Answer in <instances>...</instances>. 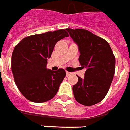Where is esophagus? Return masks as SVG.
I'll return each mask as SVG.
<instances>
[{
	"mask_svg": "<svg viewBox=\"0 0 130 130\" xmlns=\"http://www.w3.org/2000/svg\"><path fill=\"white\" fill-rule=\"evenodd\" d=\"M66 73H67V76H69V75H72V73L69 72V71H67V72H66Z\"/></svg>",
	"mask_w": 130,
	"mask_h": 130,
	"instance_id": "esophagus-1",
	"label": "esophagus"
}]
</instances>
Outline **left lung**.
I'll return each mask as SVG.
<instances>
[{"instance_id":"8db88e82","label":"left lung","mask_w":130,"mask_h":130,"mask_svg":"<svg viewBox=\"0 0 130 130\" xmlns=\"http://www.w3.org/2000/svg\"><path fill=\"white\" fill-rule=\"evenodd\" d=\"M78 47L79 61L86 68L83 78L73 86L75 100L92 106L104 98L113 81L116 59L107 41L85 29H66Z\"/></svg>"}]
</instances>
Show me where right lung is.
Wrapping results in <instances>:
<instances>
[{"instance_id": "add662e5", "label": "right lung", "mask_w": 130, "mask_h": 130, "mask_svg": "<svg viewBox=\"0 0 130 130\" xmlns=\"http://www.w3.org/2000/svg\"><path fill=\"white\" fill-rule=\"evenodd\" d=\"M65 29L36 34L24 38L14 49L11 67L17 87L31 102H45L57 93L66 76L63 69L57 71L47 69L54 47L68 37Z\"/></svg>"}]
</instances>
